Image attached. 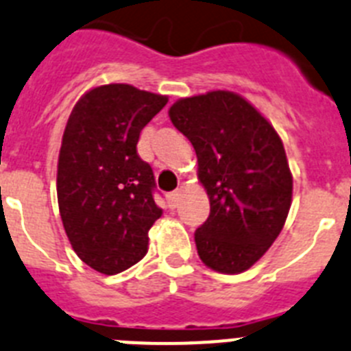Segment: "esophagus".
Here are the masks:
<instances>
[{
  "mask_svg": "<svg viewBox=\"0 0 351 351\" xmlns=\"http://www.w3.org/2000/svg\"><path fill=\"white\" fill-rule=\"evenodd\" d=\"M167 200H169L170 208H176V206H178V202H179V190L170 191L169 195H167Z\"/></svg>",
  "mask_w": 351,
  "mask_h": 351,
  "instance_id": "esophagus-1",
  "label": "esophagus"
}]
</instances>
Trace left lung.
Masks as SVG:
<instances>
[{"mask_svg": "<svg viewBox=\"0 0 351 351\" xmlns=\"http://www.w3.org/2000/svg\"><path fill=\"white\" fill-rule=\"evenodd\" d=\"M169 115L195 149L211 206L195 230L199 257L221 274L245 271L280 234L291 206L282 142L252 104L226 90L179 99Z\"/></svg>", "mask_w": 351, "mask_h": 351, "instance_id": "8db88e82", "label": "left lung"}]
</instances>
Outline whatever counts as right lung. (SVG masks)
Returning a JSON list of instances; mask_svg holds the SVG:
<instances>
[{"instance_id": "add662e5", "label": "right lung", "mask_w": 351, "mask_h": 351, "mask_svg": "<svg viewBox=\"0 0 351 351\" xmlns=\"http://www.w3.org/2000/svg\"><path fill=\"white\" fill-rule=\"evenodd\" d=\"M167 101L115 83L86 92L69 117L56 178L60 217L74 252L95 271L121 274L147 254L161 209L136 143Z\"/></svg>"}]
</instances>
